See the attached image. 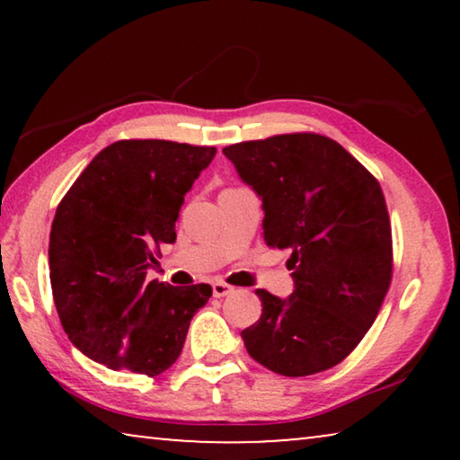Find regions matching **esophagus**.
Wrapping results in <instances>:
<instances>
[{"label": "esophagus", "instance_id": "esophagus-1", "mask_svg": "<svg viewBox=\"0 0 460 460\" xmlns=\"http://www.w3.org/2000/svg\"><path fill=\"white\" fill-rule=\"evenodd\" d=\"M233 292V286H229L227 282H223V279H217L213 284V296L215 298H223V296H227Z\"/></svg>", "mask_w": 460, "mask_h": 460}]
</instances>
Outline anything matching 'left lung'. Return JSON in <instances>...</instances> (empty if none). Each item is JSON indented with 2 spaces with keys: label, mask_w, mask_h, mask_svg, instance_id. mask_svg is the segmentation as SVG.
Wrapping results in <instances>:
<instances>
[{
  "label": "left lung",
  "mask_w": 460,
  "mask_h": 460,
  "mask_svg": "<svg viewBox=\"0 0 460 460\" xmlns=\"http://www.w3.org/2000/svg\"><path fill=\"white\" fill-rule=\"evenodd\" d=\"M263 202V241L290 249L294 292L258 290L247 353L286 377L314 376L359 345L392 284L394 245L377 178L334 139L298 131L223 147Z\"/></svg>",
  "instance_id": "obj_1"
}]
</instances>
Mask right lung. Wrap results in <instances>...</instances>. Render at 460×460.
<instances>
[{
    "mask_svg": "<svg viewBox=\"0 0 460 460\" xmlns=\"http://www.w3.org/2000/svg\"><path fill=\"white\" fill-rule=\"evenodd\" d=\"M213 146L119 139L101 150L58 202L49 245L54 305L73 345L109 369L160 376L182 351L211 286L147 282L174 243L184 194Z\"/></svg>",
    "mask_w": 460,
    "mask_h": 460,
    "instance_id": "right-lung-1",
    "label": "right lung"
}]
</instances>
